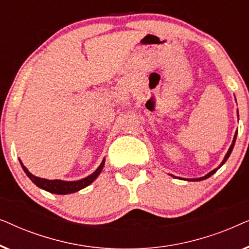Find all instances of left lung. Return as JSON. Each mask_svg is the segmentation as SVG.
Returning a JSON list of instances; mask_svg holds the SVG:
<instances>
[{
	"mask_svg": "<svg viewBox=\"0 0 249 249\" xmlns=\"http://www.w3.org/2000/svg\"><path fill=\"white\" fill-rule=\"evenodd\" d=\"M236 138H237V132L236 134H234V137H233V141H232V144H231V146H230V148H229V151L227 152V154H226V156H224V159H223V161H222V163H221V164L217 166L216 169H214V170H212V171L211 172H209L207 173L206 176H204V177H202V178H197V179H190L192 180V181H200V180H204V179H207V178H210L211 176L212 175H214V173H215L216 171H217V169H220L221 166H222L223 164H224V162L227 161L228 159H229V156H230V154H231V152H232V149H233V146H234V142H236Z\"/></svg>",
	"mask_w": 249,
	"mask_h": 249,
	"instance_id": "8db88e82",
	"label": "left lung"
}]
</instances>
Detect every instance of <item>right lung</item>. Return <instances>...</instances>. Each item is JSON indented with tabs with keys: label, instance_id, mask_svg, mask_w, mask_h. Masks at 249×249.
Masks as SVG:
<instances>
[{
	"label": "right lung",
	"instance_id": "obj_1",
	"mask_svg": "<svg viewBox=\"0 0 249 249\" xmlns=\"http://www.w3.org/2000/svg\"><path fill=\"white\" fill-rule=\"evenodd\" d=\"M21 163V161H20ZM105 160H103L101 163V165L96 169V171L91 173L90 176L86 177V178L81 179V180H77V181H63V180H49V179H43V178H38V177L32 175L28 171V169L26 168L25 165L21 163V166L23 169V171L26 172V175L29 177V179L35 183L37 187L42 188L46 192L52 193V194H59V195H66V194H71V193H76L78 190L85 188L88 185H90L91 182L94 181L95 179L97 178L98 175L102 172L103 170Z\"/></svg>",
	"mask_w": 249,
	"mask_h": 249
}]
</instances>
